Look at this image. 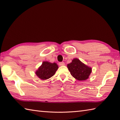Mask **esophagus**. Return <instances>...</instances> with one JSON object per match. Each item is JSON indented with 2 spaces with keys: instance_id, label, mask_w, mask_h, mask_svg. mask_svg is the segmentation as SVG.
Segmentation results:
<instances>
[{
  "instance_id": "esophagus-1",
  "label": "esophagus",
  "mask_w": 120,
  "mask_h": 120,
  "mask_svg": "<svg viewBox=\"0 0 120 120\" xmlns=\"http://www.w3.org/2000/svg\"><path fill=\"white\" fill-rule=\"evenodd\" d=\"M59 65L60 66H63L65 65V63L64 62H59Z\"/></svg>"
}]
</instances>
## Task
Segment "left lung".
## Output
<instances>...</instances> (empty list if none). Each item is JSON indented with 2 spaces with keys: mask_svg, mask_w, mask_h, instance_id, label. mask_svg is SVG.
<instances>
[{
  "mask_svg": "<svg viewBox=\"0 0 120 120\" xmlns=\"http://www.w3.org/2000/svg\"><path fill=\"white\" fill-rule=\"evenodd\" d=\"M67 67L73 77L80 81L85 80L89 78L92 68L86 65L77 58H75Z\"/></svg>",
  "mask_w": 120,
  "mask_h": 120,
  "instance_id": "left-lung-1",
  "label": "left lung"
}]
</instances>
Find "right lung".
I'll return each mask as SVG.
<instances>
[{
  "mask_svg": "<svg viewBox=\"0 0 120 120\" xmlns=\"http://www.w3.org/2000/svg\"><path fill=\"white\" fill-rule=\"evenodd\" d=\"M58 68L57 63L44 61L35 72V74L41 79L46 80L54 75Z\"/></svg>",
  "mask_w": 120,
  "mask_h": 120,
  "instance_id": "add662e5",
  "label": "right lung"
}]
</instances>
